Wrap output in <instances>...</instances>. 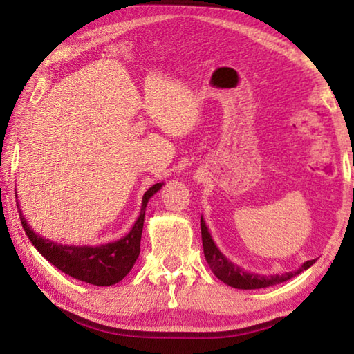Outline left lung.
<instances>
[{
    "instance_id": "left-lung-1",
    "label": "left lung",
    "mask_w": 354,
    "mask_h": 354,
    "mask_svg": "<svg viewBox=\"0 0 354 354\" xmlns=\"http://www.w3.org/2000/svg\"><path fill=\"white\" fill-rule=\"evenodd\" d=\"M201 241H203V251H205V257L211 267V270L214 272L215 277H217L220 281H223L225 284L236 287V289H245V290H251V289H263V287H270L274 284L284 283V281L290 279L293 277H297L304 270L315 263V259L313 261H306L301 267L298 268L297 272H289L284 274H274V277H261V274L256 273H248L242 270L241 267L232 263L231 261H227L226 257L220 253V250L217 248V245L214 243L211 234H209V230L205 223V220L201 217Z\"/></svg>"
}]
</instances>
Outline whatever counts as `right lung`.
Wrapping results in <instances>:
<instances>
[{
  "label": "right lung",
  "mask_w": 354,
  "mask_h": 354,
  "mask_svg": "<svg viewBox=\"0 0 354 354\" xmlns=\"http://www.w3.org/2000/svg\"><path fill=\"white\" fill-rule=\"evenodd\" d=\"M162 184L164 183L154 184L145 192L142 198L140 215L136 220L133 230L115 242L98 245V247H75V245L56 243L50 239L35 234L19 209L23 230L39 253L68 277L93 286L117 284L131 272L140 254V239L148 200L162 187Z\"/></svg>",
  "instance_id": "right-lung-1"
}]
</instances>
